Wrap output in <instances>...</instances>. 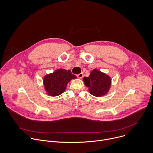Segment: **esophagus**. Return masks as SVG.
<instances>
[{"mask_svg":"<svg viewBox=\"0 0 153 153\" xmlns=\"http://www.w3.org/2000/svg\"><path fill=\"white\" fill-rule=\"evenodd\" d=\"M83 76V73H79V74H78L77 75V77L78 78H79V79H81V78H82Z\"/></svg>","mask_w":153,"mask_h":153,"instance_id":"esophagus-1","label":"esophagus"}]
</instances>
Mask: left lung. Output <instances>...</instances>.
I'll return each instance as SVG.
<instances>
[{"mask_svg":"<svg viewBox=\"0 0 153 153\" xmlns=\"http://www.w3.org/2000/svg\"><path fill=\"white\" fill-rule=\"evenodd\" d=\"M83 81L89 88L90 93L96 97L106 94L110 88L111 80L105 73L97 70H93L89 77H85Z\"/></svg>","mask_w":153,"mask_h":153,"instance_id":"1","label":"left lung"}]
</instances>
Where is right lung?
<instances>
[{
    "label": "right lung",
    "instance_id": "right-lung-1",
    "mask_svg": "<svg viewBox=\"0 0 153 153\" xmlns=\"http://www.w3.org/2000/svg\"><path fill=\"white\" fill-rule=\"evenodd\" d=\"M76 78V76L73 74L70 70H58L46 76L43 79V83L48 94L57 96L64 92L68 83L72 79Z\"/></svg>",
    "mask_w": 153,
    "mask_h": 153
}]
</instances>
